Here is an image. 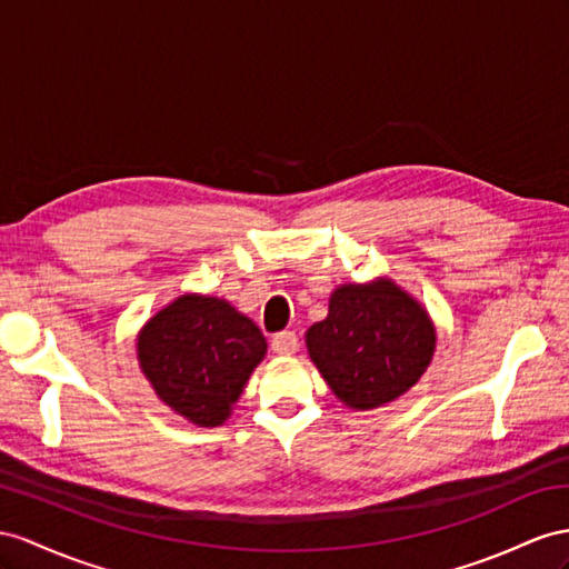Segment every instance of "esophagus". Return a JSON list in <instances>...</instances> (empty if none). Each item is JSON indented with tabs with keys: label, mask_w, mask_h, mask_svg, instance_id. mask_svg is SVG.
<instances>
[{
	"label": "esophagus",
	"mask_w": 569,
	"mask_h": 569,
	"mask_svg": "<svg viewBox=\"0 0 569 569\" xmlns=\"http://www.w3.org/2000/svg\"><path fill=\"white\" fill-rule=\"evenodd\" d=\"M271 351L279 356H293L298 351V337L296 331H281L271 339Z\"/></svg>",
	"instance_id": "1"
}]
</instances>
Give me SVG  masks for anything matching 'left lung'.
Instances as JSON below:
<instances>
[{
    "label": "left lung",
    "instance_id": "obj_1",
    "mask_svg": "<svg viewBox=\"0 0 569 569\" xmlns=\"http://www.w3.org/2000/svg\"><path fill=\"white\" fill-rule=\"evenodd\" d=\"M305 346L333 397L353 411H375L426 375L437 331L426 305L377 276L333 288L329 312L305 331Z\"/></svg>",
    "mask_w": 569,
    "mask_h": 569
}]
</instances>
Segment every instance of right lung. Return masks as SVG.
Returning a JSON list of instances; mask_svg holds the SVG:
<instances>
[{
    "label": "right lung",
    "mask_w": 569,
    "mask_h": 569,
    "mask_svg": "<svg viewBox=\"0 0 569 569\" xmlns=\"http://www.w3.org/2000/svg\"><path fill=\"white\" fill-rule=\"evenodd\" d=\"M264 356L267 339L250 317L201 293L174 298L137 337L139 368L156 397L197 428L226 423Z\"/></svg>",
    "instance_id": "obj_1"
}]
</instances>
